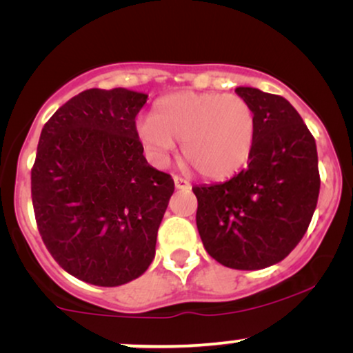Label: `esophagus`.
Here are the masks:
<instances>
[{"instance_id":"1","label":"esophagus","mask_w":353,"mask_h":353,"mask_svg":"<svg viewBox=\"0 0 353 353\" xmlns=\"http://www.w3.org/2000/svg\"><path fill=\"white\" fill-rule=\"evenodd\" d=\"M173 181H175L176 190H190V188H191V183L190 181L185 180V178L178 176V175L173 176Z\"/></svg>"}]
</instances>
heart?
<instances>
[{
	"label": "heart",
	"mask_w": 353,
	"mask_h": 353,
	"mask_svg": "<svg viewBox=\"0 0 353 353\" xmlns=\"http://www.w3.org/2000/svg\"><path fill=\"white\" fill-rule=\"evenodd\" d=\"M138 137L154 162L165 163L181 141L183 157L202 176L226 178L239 170L255 143L254 109L243 96L168 94L138 125Z\"/></svg>",
	"instance_id": "1"
}]
</instances>
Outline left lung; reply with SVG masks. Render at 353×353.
<instances>
[{
  "label": "left lung",
  "instance_id": "obj_1",
  "mask_svg": "<svg viewBox=\"0 0 353 353\" xmlns=\"http://www.w3.org/2000/svg\"><path fill=\"white\" fill-rule=\"evenodd\" d=\"M255 143L244 170L220 185L194 186L196 225L212 259L234 270L281 262L301 243L320 194L315 138L288 99L250 86Z\"/></svg>",
  "mask_w": 353,
  "mask_h": 353
}]
</instances>
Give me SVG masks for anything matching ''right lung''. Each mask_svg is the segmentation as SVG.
<instances>
[{
	"instance_id": "obj_1",
	"label": "right lung",
	"mask_w": 353,
	"mask_h": 353,
	"mask_svg": "<svg viewBox=\"0 0 353 353\" xmlns=\"http://www.w3.org/2000/svg\"><path fill=\"white\" fill-rule=\"evenodd\" d=\"M148 94L91 88L41 130L32 202L52 259L81 281L114 288L146 272L175 185L143 156L134 119Z\"/></svg>"
}]
</instances>
